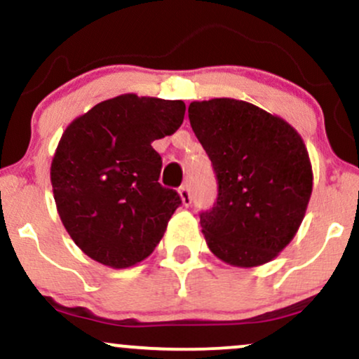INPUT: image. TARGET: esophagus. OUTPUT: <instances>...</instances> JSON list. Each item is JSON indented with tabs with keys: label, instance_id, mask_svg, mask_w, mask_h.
Here are the masks:
<instances>
[{
	"label": "esophagus",
	"instance_id": "obj_1",
	"mask_svg": "<svg viewBox=\"0 0 359 359\" xmlns=\"http://www.w3.org/2000/svg\"><path fill=\"white\" fill-rule=\"evenodd\" d=\"M179 196H180V201H182V204L187 208V205H191L192 203V197H191V191H189L187 185H182V187L179 189Z\"/></svg>",
	"mask_w": 359,
	"mask_h": 359
}]
</instances>
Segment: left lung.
Instances as JSON below:
<instances>
[{
	"label": "left lung",
	"mask_w": 359,
	"mask_h": 359,
	"mask_svg": "<svg viewBox=\"0 0 359 359\" xmlns=\"http://www.w3.org/2000/svg\"><path fill=\"white\" fill-rule=\"evenodd\" d=\"M189 119L217 177V199L201 212L209 250L233 266L269 263L294 240L312 194L306 143L285 119L251 102L194 101Z\"/></svg>",
	"instance_id": "8db88e82"
}]
</instances>
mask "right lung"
Segmentation results:
<instances>
[{
  "mask_svg": "<svg viewBox=\"0 0 359 359\" xmlns=\"http://www.w3.org/2000/svg\"><path fill=\"white\" fill-rule=\"evenodd\" d=\"M184 101L137 94L106 100L65 128L50 182L62 224L89 258L128 269L150 257L182 204L158 182L155 140L174 135Z\"/></svg>",
  "mask_w": 359,
  "mask_h": 359,
  "instance_id": "right-lung-1",
  "label": "right lung"
}]
</instances>
